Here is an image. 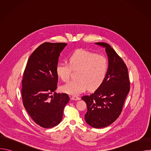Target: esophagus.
I'll use <instances>...</instances> for the list:
<instances>
[{"mask_svg":"<svg viewBox=\"0 0 151 151\" xmlns=\"http://www.w3.org/2000/svg\"><path fill=\"white\" fill-rule=\"evenodd\" d=\"M80 99H81L80 97H78V96H72V97H71V100H80Z\"/></svg>","mask_w":151,"mask_h":151,"instance_id":"34e87169","label":"esophagus"}]
</instances>
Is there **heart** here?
I'll list each match as a JSON object with an SVG mask.
<instances>
[{
	"label": "heart",
	"mask_w": 151,
	"mask_h": 151,
	"mask_svg": "<svg viewBox=\"0 0 151 151\" xmlns=\"http://www.w3.org/2000/svg\"><path fill=\"white\" fill-rule=\"evenodd\" d=\"M69 64L60 63L56 66V73L63 81H67L70 77L72 69L79 70L78 79L63 85L61 90L69 94L77 95L88 87L94 90L104 82L109 70L107 58L98 54L80 49L75 51L69 58Z\"/></svg>",
	"instance_id": "obj_1"
}]
</instances>
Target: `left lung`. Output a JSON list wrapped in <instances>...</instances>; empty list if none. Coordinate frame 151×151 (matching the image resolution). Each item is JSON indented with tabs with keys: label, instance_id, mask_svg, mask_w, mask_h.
Listing matches in <instances>:
<instances>
[{
	"label": "left lung",
	"instance_id": "obj_1",
	"mask_svg": "<svg viewBox=\"0 0 151 151\" xmlns=\"http://www.w3.org/2000/svg\"><path fill=\"white\" fill-rule=\"evenodd\" d=\"M95 44L105 48L109 70L100 87L93 94L82 97V99L87 106L86 122L94 128H101L112 124L120 115L130 83L128 69L115 50L106 43Z\"/></svg>",
	"mask_w": 151,
	"mask_h": 151
}]
</instances>
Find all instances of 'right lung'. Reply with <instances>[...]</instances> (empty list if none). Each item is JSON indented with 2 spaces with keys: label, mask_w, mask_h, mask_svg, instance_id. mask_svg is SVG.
Instances as JSON below:
<instances>
[{
  "label": "right lung",
  "mask_w": 151,
  "mask_h": 151,
  "mask_svg": "<svg viewBox=\"0 0 151 151\" xmlns=\"http://www.w3.org/2000/svg\"><path fill=\"white\" fill-rule=\"evenodd\" d=\"M66 43L45 42L30 56L22 80V99L26 110L39 126L50 128L61 121L69 101L66 93H56V66ZM54 92V95L51 94Z\"/></svg>",
  "instance_id": "obj_1"
}]
</instances>
